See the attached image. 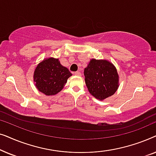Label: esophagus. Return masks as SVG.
I'll use <instances>...</instances> for the list:
<instances>
[{
  "mask_svg": "<svg viewBox=\"0 0 156 156\" xmlns=\"http://www.w3.org/2000/svg\"><path fill=\"white\" fill-rule=\"evenodd\" d=\"M74 75H76V76H81V75H82V74H81V73H80V72H75L74 73Z\"/></svg>",
  "mask_w": 156,
  "mask_h": 156,
  "instance_id": "34e87169",
  "label": "esophagus"
}]
</instances>
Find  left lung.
Instances as JSON below:
<instances>
[{
  "instance_id": "left-lung-1",
  "label": "left lung",
  "mask_w": 156,
  "mask_h": 156,
  "mask_svg": "<svg viewBox=\"0 0 156 156\" xmlns=\"http://www.w3.org/2000/svg\"><path fill=\"white\" fill-rule=\"evenodd\" d=\"M85 83L89 93L96 99L104 100L119 88V74L115 66L106 59H91L84 69Z\"/></svg>"
}]
</instances>
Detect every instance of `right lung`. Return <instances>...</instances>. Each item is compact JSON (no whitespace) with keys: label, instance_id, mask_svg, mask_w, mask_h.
<instances>
[{"label":"right lung","instance_id":"obj_1","mask_svg":"<svg viewBox=\"0 0 156 156\" xmlns=\"http://www.w3.org/2000/svg\"><path fill=\"white\" fill-rule=\"evenodd\" d=\"M72 75L69 69L61 65L59 59L50 57L38 64L34 72L33 81L40 92L53 96L63 89Z\"/></svg>","mask_w":156,"mask_h":156}]
</instances>
